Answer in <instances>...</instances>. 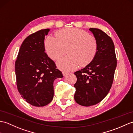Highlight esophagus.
Segmentation results:
<instances>
[{"label": "esophagus", "mask_w": 133, "mask_h": 133, "mask_svg": "<svg viewBox=\"0 0 133 133\" xmlns=\"http://www.w3.org/2000/svg\"><path fill=\"white\" fill-rule=\"evenodd\" d=\"M62 74H63V75L64 76H66L67 75V72H65V71H62Z\"/></svg>", "instance_id": "obj_1"}]
</instances>
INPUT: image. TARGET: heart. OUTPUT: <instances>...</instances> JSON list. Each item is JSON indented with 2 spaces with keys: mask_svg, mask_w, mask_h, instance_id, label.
Wrapping results in <instances>:
<instances>
[{
  "mask_svg": "<svg viewBox=\"0 0 133 133\" xmlns=\"http://www.w3.org/2000/svg\"><path fill=\"white\" fill-rule=\"evenodd\" d=\"M57 37L48 36L45 41V48L48 56L57 60L66 52L57 64L59 69L70 71L76 69L79 64L84 66L94 59L97 50L94 37L84 30L76 28L62 29L57 32Z\"/></svg>",
  "mask_w": 133,
  "mask_h": 133,
  "instance_id": "b5f03b06",
  "label": "heart"
}]
</instances>
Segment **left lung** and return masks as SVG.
I'll use <instances>...</instances> for the list:
<instances>
[{
  "label": "left lung",
  "mask_w": 133,
  "mask_h": 133,
  "mask_svg": "<svg viewBox=\"0 0 133 133\" xmlns=\"http://www.w3.org/2000/svg\"><path fill=\"white\" fill-rule=\"evenodd\" d=\"M97 43L94 59L82 70L76 71L77 81L74 99L84 107L94 105L108 94L117 66L115 45L112 38L101 30L89 28Z\"/></svg>",
  "instance_id": "left-lung-1"
}]
</instances>
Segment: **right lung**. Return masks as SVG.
Segmentation results:
<instances>
[{"label": "right lung", "mask_w": 133, "mask_h": 133, "mask_svg": "<svg viewBox=\"0 0 133 133\" xmlns=\"http://www.w3.org/2000/svg\"><path fill=\"white\" fill-rule=\"evenodd\" d=\"M49 31V29H41L28 36L15 62L18 91L27 103L35 107L50 103L54 96V80L63 77L45 52V36Z\"/></svg>", "instance_id": "1"}]
</instances>
